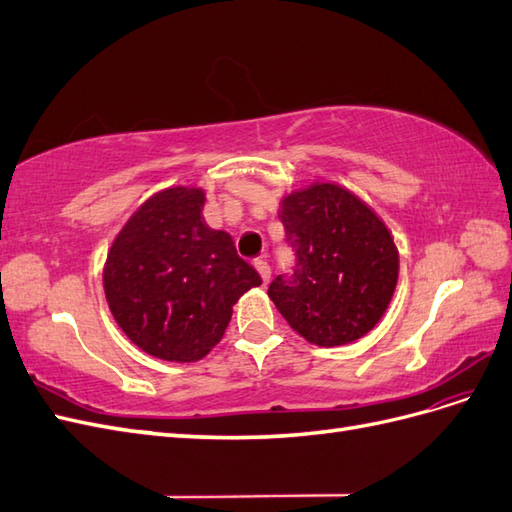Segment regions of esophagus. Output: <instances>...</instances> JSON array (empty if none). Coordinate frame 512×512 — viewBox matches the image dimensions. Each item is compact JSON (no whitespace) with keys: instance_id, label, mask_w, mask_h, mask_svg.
Wrapping results in <instances>:
<instances>
[{"instance_id":"1","label":"esophagus","mask_w":512,"mask_h":512,"mask_svg":"<svg viewBox=\"0 0 512 512\" xmlns=\"http://www.w3.org/2000/svg\"><path fill=\"white\" fill-rule=\"evenodd\" d=\"M254 267H256V271L260 273V277H262V282H269V277H271V267H269V262L265 260V258H256L254 260Z\"/></svg>"}]
</instances>
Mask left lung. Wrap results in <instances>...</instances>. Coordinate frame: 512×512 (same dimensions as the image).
<instances>
[{
	"label": "left lung",
	"mask_w": 512,
	"mask_h": 512,
	"mask_svg": "<svg viewBox=\"0 0 512 512\" xmlns=\"http://www.w3.org/2000/svg\"><path fill=\"white\" fill-rule=\"evenodd\" d=\"M280 220L294 267L269 297L290 327L322 348L356 342L389 307L399 254L389 228L359 196L314 183L282 200Z\"/></svg>",
	"instance_id": "1"
}]
</instances>
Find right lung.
Segmentation results:
<instances>
[{
  "mask_svg": "<svg viewBox=\"0 0 512 512\" xmlns=\"http://www.w3.org/2000/svg\"><path fill=\"white\" fill-rule=\"evenodd\" d=\"M205 192L153 194L121 228L106 256L104 292L132 342L164 361H198L220 342L232 305L260 286L232 237L203 220Z\"/></svg>",
  "mask_w": 512,
  "mask_h": 512,
  "instance_id": "obj_1",
  "label": "right lung"
}]
</instances>
